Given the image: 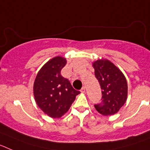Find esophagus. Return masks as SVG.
Masks as SVG:
<instances>
[{
  "label": "esophagus",
  "instance_id": "obj_1",
  "mask_svg": "<svg viewBox=\"0 0 150 150\" xmlns=\"http://www.w3.org/2000/svg\"><path fill=\"white\" fill-rule=\"evenodd\" d=\"M80 91H81L82 93H85V92H86V88H85V87H83V88H81V90H80Z\"/></svg>",
  "mask_w": 150,
  "mask_h": 150
}]
</instances>
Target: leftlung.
<instances>
[{"label": "left lung", "instance_id": "obj_1", "mask_svg": "<svg viewBox=\"0 0 150 150\" xmlns=\"http://www.w3.org/2000/svg\"><path fill=\"white\" fill-rule=\"evenodd\" d=\"M93 67L102 93V101L95 104V109L103 116L115 114L127 100L126 79L120 69L107 59L95 61Z\"/></svg>", "mask_w": 150, "mask_h": 150}]
</instances>
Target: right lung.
Instances as JSON below:
<instances>
[{
  "instance_id": "1",
  "label": "right lung",
  "mask_w": 150,
  "mask_h": 150,
  "mask_svg": "<svg viewBox=\"0 0 150 150\" xmlns=\"http://www.w3.org/2000/svg\"><path fill=\"white\" fill-rule=\"evenodd\" d=\"M64 58L56 56L46 62L38 72L34 83V95L38 107L52 118H60L68 111L80 91L74 89L61 71Z\"/></svg>"
}]
</instances>
